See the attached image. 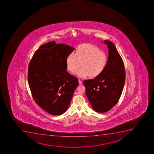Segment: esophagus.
<instances>
[{"label": "esophagus", "instance_id": "34e87169", "mask_svg": "<svg viewBox=\"0 0 154 154\" xmlns=\"http://www.w3.org/2000/svg\"><path fill=\"white\" fill-rule=\"evenodd\" d=\"M79 84H80V85L82 84V81H81L80 79H79Z\"/></svg>", "mask_w": 154, "mask_h": 154}]
</instances>
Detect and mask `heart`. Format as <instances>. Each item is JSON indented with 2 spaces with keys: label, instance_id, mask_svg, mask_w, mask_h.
Listing matches in <instances>:
<instances>
[{
  "label": "heart",
  "instance_id": "obj_1",
  "mask_svg": "<svg viewBox=\"0 0 154 154\" xmlns=\"http://www.w3.org/2000/svg\"><path fill=\"white\" fill-rule=\"evenodd\" d=\"M107 58L105 52L100 50L97 47L90 44H85L78 46L75 53L69 54L66 59L67 68L74 73L77 72L80 77L90 76L95 77L103 71L106 65Z\"/></svg>",
  "mask_w": 154,
  "mask_h": 154
}]
</instances>
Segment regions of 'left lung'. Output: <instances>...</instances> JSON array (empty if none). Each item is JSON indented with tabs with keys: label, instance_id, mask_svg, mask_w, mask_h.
Listing matches in <instances>:
<instances>
[{
	"label": "left lung",
	"instance_id": "left-lung-1",
	"mask_svg": "<svg viewBox=\"0 0 154 154\" xmlns=\"http://www.w3.org/2000/svg\"><path fill=\"white\" fill-rule=\"evenodd\" d=\"M104 42L108 45L109 55L103 71L94 79L83 82L92 107L101 113L109 111L117 104L125 79L123 61L116 46L107 40Z\"/></svg>",
	"mask_w": 154,
	"mask_h": 154
}]
</instances>
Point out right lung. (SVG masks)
Listing matches in <instances>:
<instances>
[{
  "label": "right lung",
  "instance_id": "1",
  "mask_svg": "<svg viewBox=\"0 0 154 154\" xmlns=\"http://www.w3.org/2000/svg\"><path fill=\"white\" fill-rule=\"evenodd\" d=\"M74 50L50 42L40 46L29 62L28 80L32 98L49 114L65 112L79 84L78 78L66 71V59Z\"/></svg>",
  "mask_w": 154,
  "mask_h": 154
}]
</instances>
